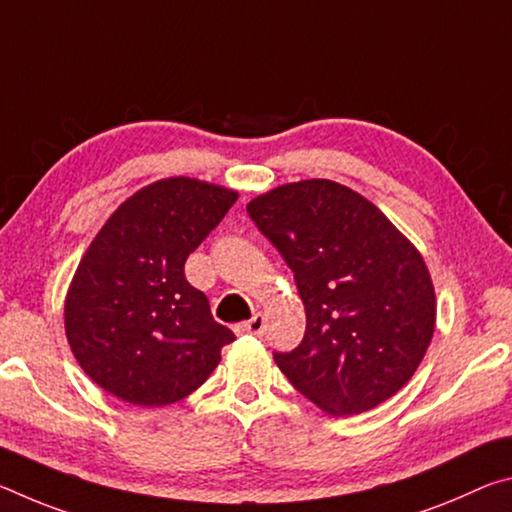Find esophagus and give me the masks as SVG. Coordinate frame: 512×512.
<instances>
[{
    "instance_id": "34e87169",
    "label": "esophagus",
    "mask_w": 512,
    "mask_h": 512,
    "mask_svg": "<svg viewBox=\"0 0 512 512\" xmlns=\"http://www.w3.org/2000/svg\"><path fill=\"white\" fill-rule=\"evenodd\" d=\"M264 327H266V318H264V314H253V318L248 320V323H244L241 325V329H244V332H248V334H255V336H262L264 334Z\"/></svg>"
}]
</instances>
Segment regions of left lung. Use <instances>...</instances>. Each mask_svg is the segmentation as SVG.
<instances>
[{"mask_svg":"<svg viewBox=\"0 0 512 512\" xmlns=\"http://www.w3.org/2000/svg\"><path fill=\"white\" fill-rule=\"evenodd\" d=\"M280 250L305 305V339L275 363L329 415L386 402L413 377L436 327L420 250L368 198L325 178L280 185L246 205Z\"/></svg>","mask_w":512,"mask_h":512,"instance_id":"obj_1","label":"left lung"}]
</instances>
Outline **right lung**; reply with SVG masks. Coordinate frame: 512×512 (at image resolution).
<instances>
[{
	"label": "right lung",
	"mask_w": 512,
	"mask_h": 512,
	"mask_svg": "<svg viewBox=\"0 0 512 512\" xmlns=\"http://www.w3.org/2000/svg\"><path fill=\"white\" fill-rule=\"evenodd\" d=\"M237 198L198 178H162L103 223L65 298L69 348L103 391L135 406H167L219 366L235 334L185 280V262Z\"/></svg>",
	"instance_id": "obj_1"
}]
</instances>
